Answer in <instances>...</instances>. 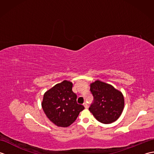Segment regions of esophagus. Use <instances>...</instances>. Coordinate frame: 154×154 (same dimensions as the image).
<instances>
[{
	"label": "esophagus",
	"mask_w": 154,
	"mask_h": 154,
	"mask_svg": "<svg viewBox=\"0 0 154 154\" xmlns=\"http://www.w3.org/2000/svg\"><path fill=\"white\" fill-rule=\"evenodd\" d=\"M83 106H85V109H88V107H89V106H88V104L87 103H83Z\"/></svg>",
	"instance_id": "34e87169"
}]
</instances>
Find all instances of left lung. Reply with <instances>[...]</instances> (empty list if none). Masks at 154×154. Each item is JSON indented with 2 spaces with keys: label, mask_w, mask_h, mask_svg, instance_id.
<instances>
[{
  "label": "left lung",
  "mask_w": 154,
  "mask_h": 154,
  "mask_svg": "<svg viewBox=\"0 0 154 154\" xmlns=\"http://www.w3.org/2000/svg\"><path fill=\"white\" fill-rule=\"evenodd\" d=\"M90 90L94 97V103L89 110L94 118L103 124L115 122L120 116L124 107L122 92L100 80L91 83Z\"/></svg>",
  "instance_id": "left-lung-1"
}]
</instances>
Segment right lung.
Here are the masks:
<instances>
[{"instance_id":"obj_1","label":"right lung","mask_w":154,"mask_h":154,"mask_svg":"<svg viewBox=\"0 0 154 154\" xmlns=\"http://www.w3.org/2000/svg\"><path fill=\"white\" fill-rule=\"evenodd\" d=\"M73 83L64 80L44 94L42 107L48 119L59 127L73 124L85 107L77 103V94L72 91Z\"/></svg>"}]
</instances>
